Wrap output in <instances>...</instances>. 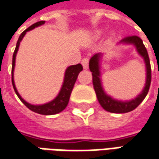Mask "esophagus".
<instances>
[{
    "mask_svg": "<svg viewBox=\"0 0 159 159\" xmlns=\"http://www.w3.org/2000/svg\"><path fill=\"white\" fill-rule=\"evenodd\" d=\"M82 65H83L84 69H87L88 66H89V59L88 58H84L82 59Z\"/></svg>",
    "mask_w": 159,
    "mask_h": 159,
    "instance_id": "obj_1",
    "label": "esophagus"
}]
</instances>
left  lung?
Returning <instances> with one entry per match:
<instances>
[{
    "instance_id": "obj_1",
    "label": "left lung",
    "mask_w": 159,
    "mask_h": 159,
    "mask_svg": "<svg viewBox=\"0 0 159 159\" xmlns=\"http://www.w3.org/2000/svg\"><path fill=\"white\" fill-rule=\"evenodd\" d=\"M120 43L134 45L138 53L144 59V62L146 65V72L147 73H146L145 87L143 88L142 93H140L135 99L128 100V101L115 100L104 92V90L102 88V84H101V80H100V60L102 56L101 53H96L95 55H93L89 62V68L93 75V87H94V90H95V93H96L100 106L108 112L117 113V114L127 113L138 107L142 103V100L145 99V97L147 96L148 90H149V86H150V83H151V67H150L149 58H148V52L143 44L142 39L136 35H131V36H127L123 40H121Z\"/></svg>"
}]
</instances>
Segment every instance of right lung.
Wrapping results in <instances>:
<instances>
[{
  "label": "right lung",
  "instance_id": "1",
  "mask_svg": "<svg viewBox=\"0 0 159 159\" xmlns=\"http://www.w3.org/2000/svg\"><path fill=\"white\" fill-rule=\"evenodd\" d=\"M45 23V21H39L37 23H34L31 26H29L27 29H25L19 36V38L17 40V45H16V49L15 52L13 53V58H12V68H11V79H12V85L14 88V91L17 95V97L19 98V100H21L26 107H28L30 110L38 113L41 115H45V116H50V115L58 114L59 112H61L62 110H64L68 104L69 98H70V94L72 93L74 85L75 84V81L77 79V76L79 75V73L83 70V66L81 64L77 65H73V66H68L66 69L65 72V77H64V82L62 87L59 91V93L58 96L52 101L45 103L43 105H32L30 103L26 102L24 99H22V97L19 95V93H17V90L15 86V83H14V68H15V62H16V55L18 51V47L20 44V42L22 41V39L25 36V34H26V32L30 31L32 29L37 27L39 25H42Z\"/></svg>",
  "mask_w": 159,
  "mask_h": 159
}]
</instances>
